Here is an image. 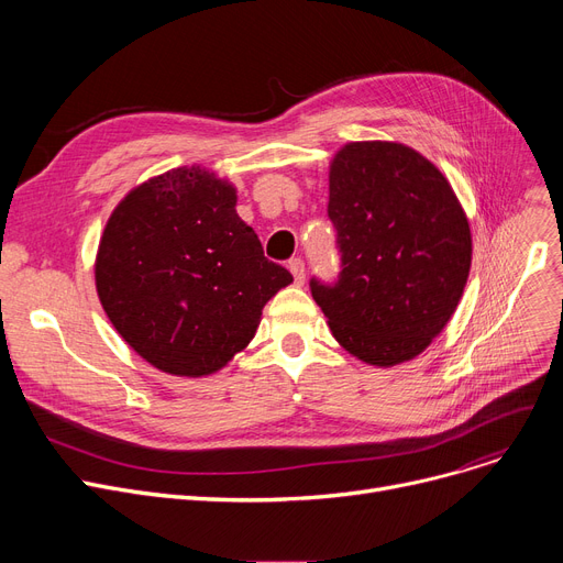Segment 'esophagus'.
I'll return each instance as SVG.
<instances>
[{
  "label": "esophagus",
  "mask_w": 563,
  "mask_h": 563,
  "mask_svg": "<svg viewBox=\"0 0 563 563\" xmlns=\"http://www.w3.org/2000/svg\"><path fill=\"white\" fill-rule=\"evenodd\" d=\"M287 266H289V272H291V276H294V283L303 285V280H306V262H303L301 257H291V260L287 262Z\"/></svg>",
  "instance_id": "34e87169"
}]
</instances>
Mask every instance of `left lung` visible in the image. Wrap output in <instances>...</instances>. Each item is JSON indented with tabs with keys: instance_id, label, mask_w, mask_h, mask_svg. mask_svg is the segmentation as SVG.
I'll use <instances>...</instances> for the list:
<instances>
[{
	"instance_id": "1",
	"label": "left lung",
	"mask_w": 563,
	"mask_h": 563,
	"mask_svg": "<svg viewBox=\"0 0 563 563\" xmlns=\"http://www.w3.org/2000/svg\"><path fill=\"white\" fill-rule=\"evenodd\" d=\"M340 274L310 280L333 338L363 363L416 358L454 314L472 236L450 183L429 159L390 141L346 143L329 175Z\"/></svg>"
}]
</instances>
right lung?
<instances>
[{"instance_id": "obj_1", "label": "right lung", "mask_w": 563, "mask_h": 563, "mask_svg": "<svg viewBox=\"0 0 563 563\" xmlns=\"http://www.w3.org/2000/svg\"><path fill=\"white\" fill-rule=\"evenodd\" d=\"M236 194L183 166L132 189L96 257L100 303L121 338L157 369L207 376L255 335L264 303L291 283L266 260Z\"/></svg>"}]
</instances>
